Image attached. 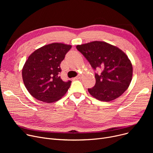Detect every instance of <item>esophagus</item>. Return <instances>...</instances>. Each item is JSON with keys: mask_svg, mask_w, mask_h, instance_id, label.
Returning a JSON list of instances; mask_svg holds the SVG:
<instances>
[{"mask_svg": "<svg viewBox=\"0 0 153 153\" xmlns=\"http://www.w3.org/2000/svg\"><path fill=\"white\" fill-rule=\"evenodd\" d=\"M82 77V76H81V75H78L77 76H76V77H74V79H81Z\"/></svg>", "mask_w": 153, "mask_h": 153, "instance_id": "34e87169", "label": "esophagus"}]
</instances>
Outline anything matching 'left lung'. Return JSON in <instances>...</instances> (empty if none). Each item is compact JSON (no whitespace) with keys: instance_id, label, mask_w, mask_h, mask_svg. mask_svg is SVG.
Masks as SVG:
<instances>
[{"instance_id":"1","label":"left lung","mask_w":153,"mask_h":153,"mask_svg":"<svg viewBox=\"0 0 153 153\" xmlns=\"http://www.w3.org/2000/svg\"><path fill=\"white\" fill-rule=\"evenodd\" d=\"M76 48L94 69L102 70L100 74H95V85L88 89L92 97L101 101L110 102L125 92L131 81L133 67L122 50L99 41L77 45Z\"/></svg>"}]
</instances>
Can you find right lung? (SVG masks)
Returning a JSON list of instances; mask_svg holds the SVG:
<instances>
[{"mask_svg": "<svg viewBox=\"0 0 153 153\" xmlns=\"http://www.w3.org/2000/svg\"><path fill=\"white\" fill-rule=\"evenodd\" d=\"M72 46L59 43L45 45L32 53L22 69V78L28 92L38 100L52 103L64 95L71 81L64 82L59 74L60 64Z\"/></svg>", "mask_w": 153, "mask_h": 153, "instance_id": "right-lung-1", "label": "right lung"}]
</instances>
